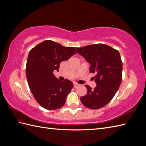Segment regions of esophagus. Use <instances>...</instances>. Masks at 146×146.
Here are the masks:
<instances>
[{"mask_svg": "<svg viewBox=\"0 0 146 146\" xmlns=\"http://www.w3.org/2000/svg\"><path fill=\"white\" fill-rule=\"evenodd\" d=\"M74 86L75 88H77V87L79 86V85H78V84L76 83H74Z\"/></svg>", "mask_w": 146, "mask_h": 146, "instance_id": "obj_1", "label": "esophagus"}]
</instances>
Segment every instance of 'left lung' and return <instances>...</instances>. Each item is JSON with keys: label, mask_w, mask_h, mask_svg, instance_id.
Wrapping results in <instances>:
<instances>
[{"label": "left lung", "mask_w": 146, "mask_h": 146, "mask_svg": "<svg viewBox=\"0 0 146 146\" xmlns=\"http://www.w3.org/2000/svg\"><path fill=\"white\" fill-rule=\"evenodd\" d=\"M91 66L90 72L96 75L93 80L96 86L85 85L87 94L81 102L90 109H99L108 104L116 94L122 81V62L119 52L104 44H95L76 48Z\"/></svg>", "instance_id": "1"}]
</instances>
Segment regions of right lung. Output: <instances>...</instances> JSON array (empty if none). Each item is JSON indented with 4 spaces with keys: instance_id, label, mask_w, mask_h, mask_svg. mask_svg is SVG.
Masks as SVG:
<instances>
[{
    "instance_id": "add662e5",
    "label": "right lung",
    "mask_w": 146,
    "mask_h": 146,
    "mask_svg": "<svg viewBox=\"0 0 146 146\" xmlns=\"http://www.w3.org/2000/svg\"><path fill=\"white\" fill-rule=\"evenodd\" d=\"M77 53L73 47H64L46 40L29 52L26 64V76L34 98L42 107L56 110L62 107L73 88L71 81L59 80L53 74L58 71L60 64Z\"/></svg>"
}]
</instances>
